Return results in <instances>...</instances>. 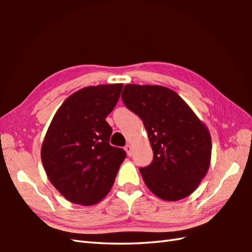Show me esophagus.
Here are the masks:
<instances>
[{"mask_svg":"<svg viewBox=\"0 0 252 252\" xmlns=\"http://www.w3.org/2000/svg\"><path fill=\"white\" fill-rule=\"evenodd\" d=\"M125 149H126V152L127 154V156H132L133 151H132V146L131 145H129V144H127V145L125 147Z\"/></svg>","mask_w":252,"mask_h":252,"instance_id":"esophagus-1","label":"esophagus"}]
</instances>
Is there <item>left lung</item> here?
Here are the masks:
<instances>
[{
  "mask_svg": "<svg viewBox=\"0 0 252 252\" xmlns=\"http://www.w3.org/2000/svg\"><path fill=\"white\" fill-rule=\"evenodd\" d=\"M121 97L143 120L153 148L152 163L140 168L148 189L168 201L189 196L210 165L212 144L207 126L168 88L126 84Z\"/></svg>",
  "mask_w": 252,
  "mask_h": 252,
  "instance_id": "left-lung-1",
  "label": "left lung"
}]
</instances>
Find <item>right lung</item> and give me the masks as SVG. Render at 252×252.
<instances>
[{
	"instance_id": "right-lung-1",
	"label": "right lung",
	"mask_w": 252,
	"mask_h": 252,
	"mask_svg": "<svg viewBox=\"0 0 252 252\" xmlns=\"http://www.w3.org/2000/svg\"><path fill=\"white\" fill-rule=\"evenodd\" d=\"M123 85L101 84L74 92L57 110L41 148L47 178L70 202L92 206L108 194L126 157L109 144L106 121Z\"/></svg>"
}]
</instances>
